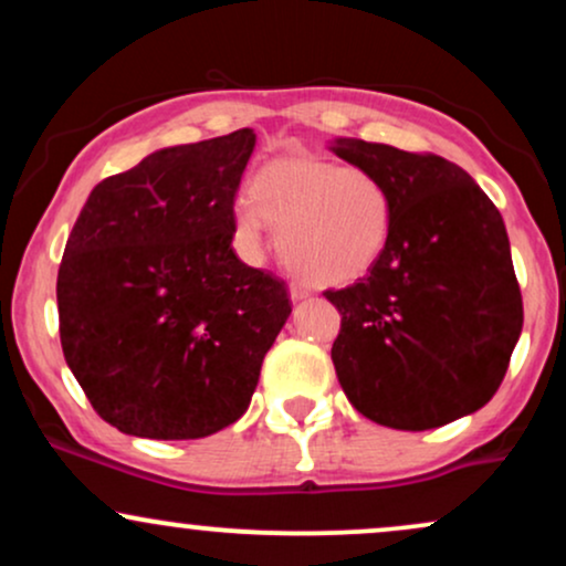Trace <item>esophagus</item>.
I'll list each match as a JSON object with an SVG mask.
<instances>
[{"mask_svg":"<svg viewBox=\"0 0 566 566\" xmlns=\"http://www.w3.org/2000/svg\"><path fill=\"white\" fill-rule=\"evenodd\" d=\"M290 295H292V301H303V297L311 295V287L305 282H292L290 284Z\"/></svg>","mask_w":566,"mask_h":566,"instance_id":"1","label":"esophagus"}]
</instances>
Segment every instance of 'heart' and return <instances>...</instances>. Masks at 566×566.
<instances>
[{
  "instance_id": "b5f03b06",
  "label": "heart",
  "mask_w": 566,
  "mask_h": 566,
  "mask_svg": "<svg viewBox=\"0 0 566 566\" xmlns=\"http://www.w3.org/2000/svg\"><path fill=\"white\" fill-rule=\"evenodd\" d=\"M237 237L261 247L265 223L279 229V252L292 271L322 284L356 282L380 261L391 239V193L365 167L314 157L274 159L237 207Z\"/></svg>"
}]
</instances>
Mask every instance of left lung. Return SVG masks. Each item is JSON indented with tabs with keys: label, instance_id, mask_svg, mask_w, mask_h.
Instances as JSON below:
<instances>
[{
	"label": "left lung",
	"instance_id": "left-lung-1",
	"mask_svg": "<svg viewBox=\"0 0 566 566\" xmlns=\"http://www.w3.org/2000/svg\"><path fill=\"white\" fill-rule=\"evenodd\" d=\"M340 159L391 193L386 252L367 276L324 290L340 314L333 365L348 401L375 423L428 431L495 396L522 335L509 233L463 167L437 154L337 140Z\"/></svg>",
	"mask_w": 566,
	"mask_h": 566
}]
</instances>
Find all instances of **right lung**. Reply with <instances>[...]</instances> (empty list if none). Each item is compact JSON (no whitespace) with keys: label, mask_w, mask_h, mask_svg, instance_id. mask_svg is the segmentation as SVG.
I'll use <instances>...</instances> for the list:
<instances>
[{"label":"right lung","mask_w":566,"mask_h":566,"mask_svg":"<svg viewBox=\"0 0 566 566\" xmlns=\"http://www.w3.org/2000/svg\"><path fill=\"white\" fill-rule=\"evenodd\" d=\"M250 127L161 148L101 180L57 271L66 365L129 437L201 439L250 407L287 322L284 279L233 252Z\"/></svg>","instance_id":"obj_1"}]
</instances>
